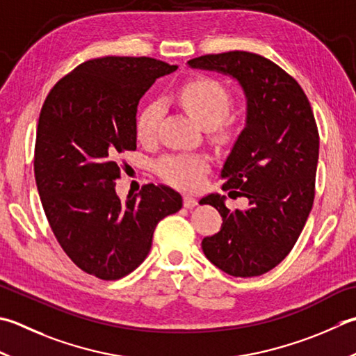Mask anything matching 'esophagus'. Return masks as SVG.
<instances>
[{"instance_id":"esophagus-1","label":"esophagus","mask_w":356,"mask_h":356,"mask_svg":"<svg viewBox=\"0 0 356 356\" xmlns=\"http://www.w3.org/2000/svg\"><path fill=\"white\" fill-rule=\"evenodd\" d=\"M184 207L188 208V210H193L194 207H197V200L194 197H190V196H185L184 197Z\"/></svg>"}]
</instances>
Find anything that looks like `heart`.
I'll list each match as a JSON object with an SVG mask.
<instances>
[{"instance_id": "b5f03b06", "label": "heart", "mask_w": 356, "mask_h": 356, "mask_svg": "<svg viewBox=\"0 0 356 356\" xmlns=\"http://www.w3.org/2000/svg\"><path fill=\"white\" fill-rule=\"evenodd\" d=\"M176 99L185 111L202 127L214 128L225 120L232 108V95L228 89L210 76H199L185 83L176 92ZM163 117V104L151 102L137 117V138L149 143L156 138L159 124ZM208 171L205 156H170L157 163L160 177L182 190H196L202 185Z\"/></svg>"}]
</instances>
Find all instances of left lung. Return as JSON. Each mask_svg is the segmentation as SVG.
<instances>
[{
    "label": "left lung",
    "instance_id": "obj_1",
    "mask_svg": "<svg viewBox=\"0 0 356 356\" xmlns=\"http://www.w3.org/2000/svg\"><path fill=\"white\" fill-rule=\"evenodd\" d=\"M188 66L229 75L247 102L245 127L220 179L222 190H232L229 197L245 196L248 207L229 211L219 193L200 199L224 220L219 233L202 241V250L228 275H264L291 252L312 210L319 156L315 115L293 76L257 54L202 55Z\"/></svg>",
    "mask_w": 356,
    "mask_h": 356
}]
</instances>
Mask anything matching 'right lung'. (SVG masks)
I'll list each match as a JSON object with an SVG mask.
<instances>
[{
	"instance_id": "1",
	"label": "right lung",
	"mask_w": 356,
	"mask_h": 356,
	"mask_svg": "<svg viewBox=\"0 0 356 356\" xmlns=\"http://www.w3.org/2000/svg\"><path fill=\"white\" fill-rule=\"evenodd\" d=\"M177 66L149 57L83 63L41 108L33 171L43 210L65 253L83 271L114 281L148 256L156 225L182 208L165 185L122 200L118 156L137 148V106L152 83Z\"/></svg>"
}]
</instances>
